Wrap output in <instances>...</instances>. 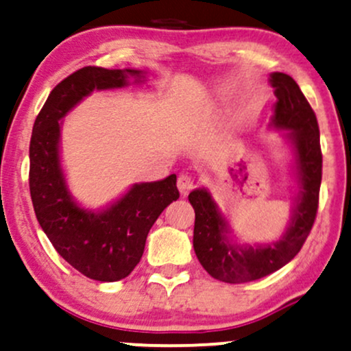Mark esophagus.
<instances>
[{"mask_svg": "<svg viewBox=\"0 0 351 351\" xmlns=\"http://www.w3.org/2000/svg\"><path fill=\"white\" fill-rule=\"evenodd\" d=\"M193 188H195V180H193L189 175H180V178H178V189H180L181 195L186 196Z\"/></svg>", "mask_w": 351, "mask_h": 351, "instance_id": "34e87169", "label": "esophagus"}]
</instances>
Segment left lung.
<instances>
[{"instance_id": "1", "label": "left lung", "mask_w": 351, "mask_h": 351, "mask_svg": "<svg viewBox=\"0 0 351 351\" xmlns=\"http://www.w3.org/2000/svg\"><path fill=\"white\" fill-rule=\"evenodd\" d=\"M277 102L274 104L271 128L285 130L293 150L297 195L289 228L269 244H236L231 228L211 193L198 188L188 199L195 209L193 247L209 276L228 284H243L279 271L291 263L307 239L317 216L322 183L320 132L315 112L291 75L274 72L269 79Z\"/></svg>"}]
</instances>
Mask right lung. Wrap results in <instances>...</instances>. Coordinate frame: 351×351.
I'll return each mask as SVG.
<instances>
[{
	"label": "right lung",
	"instance_id": "obj_1",
	"mask_svg": "<svg viewBox=\"0 0 351 351\" xmlns=\"http://www.w3.org/2000/svg\"><path fill=\"white\" fill-rule=\"evenodd\" d=\"M145 82L143 71L87 66L52 88L36 117L29 143V191L36 217L64 261L88 279H125L142 259L148 231L168 204L180 198L176 175L136 183L100 211L72 198L60 165V127L77 104L94 90Z\"/></svg>",
	"mask_w": 351,
	"mask_h": 351
}]
</instances>
